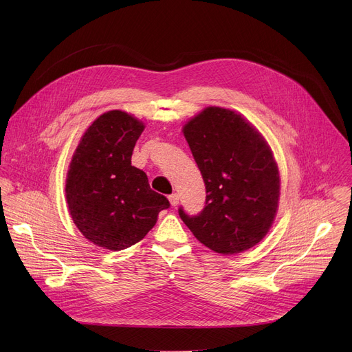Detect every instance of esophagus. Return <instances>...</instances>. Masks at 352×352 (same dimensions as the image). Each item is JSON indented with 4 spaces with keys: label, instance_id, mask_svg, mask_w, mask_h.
<instances>
[{
    "label": "esophagus",
    "instance_id": "obj_1",
    "mask_svg": "<svg viewBox=\"0 0 352 352\" xmlns=\"http://www.w3.org/2000/svg\"><path fill=\"white\" fill-rule=\"evenodd\" d=\"M168 200H170L171 206H177L178 202H179V195L178 193H173V195L168 196Z\"/></svg>",
    "mask_w": 352,
    "mask_h": 352
}]
</instances>
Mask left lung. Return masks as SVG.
<instances>
[{"label":"left lung","mask_w":352,"mask_h":352,"mask_svg":"<svg viewBox=\"0 0 352 352\" xmlns=\"http://www.w3.org/2000/svg\"><path fill=\"white\" fill-rule=\"evenodd\" d=\"M184 136L204 177L206 204L179 217L199 242L221 255L255 246L278 208L280 175L263 136L235 111L208 107L189 120Z\"/></svg>","instance_id":"1"}]
</instances>
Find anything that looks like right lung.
<instances>
[{
  "label": "right lung",
  "mask_w": 352,
  "mask_h": 352,
  "mask_svg": "<svg viewBox=\"0 0 352 352\" xmlns=\"http://www.w3.org/2000/svg\"><path fill=\"white\" fill-rule=\"evenodd\" d=\"M143 129L128 113L107 111L86 129L69 164L65 193L72 220L85 238L104 249L135 245L170 208L131 164Z\"/></svg>",
  "instance_id": "add662e5"
}]
</instances>
